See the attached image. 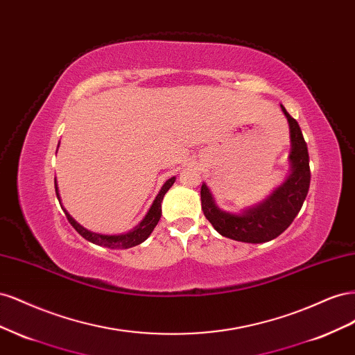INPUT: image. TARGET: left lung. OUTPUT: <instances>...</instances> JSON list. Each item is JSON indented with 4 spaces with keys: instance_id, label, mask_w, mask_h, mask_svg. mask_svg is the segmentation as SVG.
Here are the masks:
<instances>
[{
    "instance_id": "obj_1",
    "label": "left lung",
    "mask_w": 355,
    "mask_h": 355,
    "mask_svg": "<svg viewBox=\"0 0 355 355\" xmlns=\"http://www.w3.org/2000/svg\"><path fill=\"white\" fill-rule=\"evenodd\" d=\"M290 128V175L283 184L256 206L243 209L240 213L225 211L214 202L206 184L201 185V209L204 216L220 235L243 243H266L284 232L306 198L311 171L306 142L295 118L282 105Z\"/></svg>"
}]
</instances>
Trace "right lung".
Here are the masks:
<instances>
[{"mask_svg":"<svg viewBox=\"0 0 355 355\" xmlns=\"http://www.w3.org/2000/svg\"><path fill=\"white\" fill-rule=\"evenodd\" d=\"M175 180H176L175 176L170 178L168 180H166V184L161 187L159 192H158L154 202H153L151 209L148 210V213L145 214V218L141 220V223L136 225L133 230H130L128 232H124V234L108 235V234H98V232L89 231V230H85L84 227H81V225L77 220H75L65 209H63V207L62 209H63V211H65L67 218H68L69 223L75 228V231H77L81 235V237H84L87 241H90L93 244H98V245L110 247V249H130V247H135L137 244L144 243L149 237V235H151L154 228L157 227V223L161 218V201H163L166 192L171 188V185L175 184ZM55 188H56L58 200L60 202V196H59L56 180H55Z\"/></svg>","mask_w":355,"mask_h":355,"instance_id":"1","label":"right lung"}]
</instances>
